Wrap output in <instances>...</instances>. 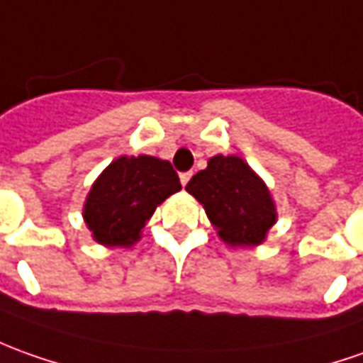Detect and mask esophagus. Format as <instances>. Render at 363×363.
<instances>
[{
	"instance_id": "obj_1",
	"label": "esophagus",
	"mask_w": 363,
	"mask_h": 363,
	"mask_svg": "<svg viewBox=\"0 0 363 363\" xmlns=\"http://www.w3.org/2000/svg\"><path fill=\"white\" fill-rule=\"evenodd\" d=\"M192 172H181V184L182 186H186V182L191 181Z\"/></svg>"
}]
</instances>
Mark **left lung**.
I'll return each mask as SVG.
<instances>
[{
  "mask_svg": "<svg viewBox=\"0 0 363 363\" xmlns=\"http://www.w3.org/2000/svg\"><path fill=\"white\" fill-rule=\"evenodd\" d=\"M186 191L201 202L218 236L230 246H258L276 223L264 181L236 155H216L192 177Z\"/></svg>",
  "mask_w": 363,
  "mask_h": 363,
  "instance_id": "obj_1",
  "label": "left lung"
}]
</instances>
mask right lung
I'll return each mask as SVG.
<instances>
[{"instance_id":"right-lung-1","label":"right lung","mask_w":363,"mask_h":363,"mask_svg":"<svg viewBox=\"0 0 363 363\" xmlns=\"http://www.w3.org/2000/svg\"><path fill=\"white\" fill-rule=\"evenodd\" d=\"M179 191L181 181L169 161L149 155L119 157L93 182L83 218L99 244L130 246L155 208Z\"/></svg>"}]
</instances>
